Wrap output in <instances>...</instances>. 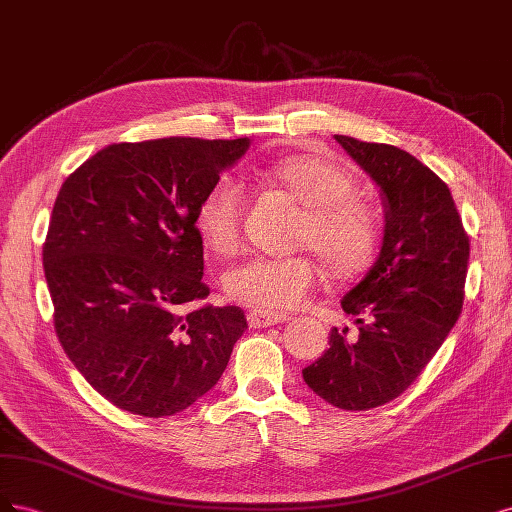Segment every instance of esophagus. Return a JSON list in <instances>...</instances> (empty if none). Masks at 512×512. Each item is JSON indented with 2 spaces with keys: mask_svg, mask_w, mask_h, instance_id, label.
<instances>
[{
  "mask_svg": "<svg viewBox=\"0 0 512 512\" xmlns=\"http://www.w3.org/2000/svg\"><path fill=\"white\" fill-rule=\"evenodd\" d=\"M249 325L253 329H259V327H272V325H278V323H285L287 321V315H278V312H261V310H253L249 312Z\"/></svg>",
  "mask_w": 512,
  "mask_h": 512,
  "instance_id": "esophagus-1",
  "label": "esophagus"
}]
</instances>
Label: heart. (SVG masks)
I'll list each match as a JSON object with an SVG mask.
<instances>
[{"label":"heart","mask_w":512,"mask_h":512,"mask_svg":"<svg viewBox=\"0 0 512 512\" xmlns=\"http://www.w3.org/2000/svg\"><path fill=\"white\" fill-rule=\"evenodd\" d=\"M259 178L285 189L304 210L298 242L310 246L336 278L368 270L381 227L370 204L355 197V176L323 157H287L257 170ZM244 195L234 178L221 176L208 187L195 210V229L210 251L229 255L240 244ZM319 280L310 257H251L225 276L232 300L259 310L300 306Z\"/></svg>","instance_id":"obj_1"}]
</instances>
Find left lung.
<instances>
[{
	"instance_id": "1",
	"label": "left lung",
	"mask_w": 512,
	"mask_h": 512,
	"mask_svg": "<svg viewBox=\"0 0 512 512\" xmlns=\"http://www.w3.org/2000/svg\"><path fill=\"white\" fill-rule=\"evenodd\" d=\"M381 191L383 244L342 298L359 334L334 327L329 349L302 370L319 398L342 410L383 406L430 364L464 306L470 242L449 187L398 146L334 136Z\"/></svg>"
}]
</instances>
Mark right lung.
<instances>
[{
	"label": "right lung",
	"instance_id": "right-lung-1",
	"mask_svg": "<svg viewBox=\"0 0 512 512\" xmlns=\"http://www.w3.org/2000/svg\"><path fill=\"white\" fill-rule=\"evenodd\" d=\"M249 146L110 144L61 185L42 251L57 336L87 383L131 415L189 408L219 383L244 334L238 306H195L210 289L193 219Z\"/></svg>",
	"mask_w": 512,
	"mask_h": 512
}]
</instances>
